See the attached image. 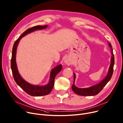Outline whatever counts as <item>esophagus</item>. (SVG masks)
Wrapping results in <instances>:
<instances>
[{"label": "esophagus", "instance_id": "1", "mask_svg": "<svg viewBox=\"0 0 123 123\" xmlns=\"http://www.w3.org/2000/svg\"><path fill=\"white\" fill-rule=\"evenodd\" d=\"M64 63L68 66H70L73 64L72 60L69 57L66 58L64 60Z\"/></svg>", "mask_w": 123, "mask_h": 123}]
</instances>
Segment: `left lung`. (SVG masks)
I'll use <instances>...</instances> for the list:
<instances>
[{
    "label": "left lung",
    "instance_id": "left-lung-1",
    "mask_svg": "<svg viewBox=\"0 0 123 123\" xmlns=\"http://www.w3.org/2000/svg\"><path fill=\"white\" fill-rule=\"evenodd\" d=\"M108 46L110 48L111 50V63L109 66L108 71L106 76L101 81L96 84L94 85L89 87L88 88H80L76 87L74 84V82L75 80V74L74 73V83L72 86V88L73 91L77 95L82 96H95L97 95L101 91L103 88L106 85V84L110 80L111 77L112 76L113 72V67L114 65V57L113 53V49H112V46L110 43H108Z\"/></svg>",
    "mask_w": 123,
    "mask_h": 123
}]
</instances>
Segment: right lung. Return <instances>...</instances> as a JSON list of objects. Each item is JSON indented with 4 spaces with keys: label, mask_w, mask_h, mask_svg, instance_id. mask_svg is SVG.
Segmentation results:
<instances>
[{
    "label": "right lung",
    "mask_w": 123,
    "mask_h": 123,
    "mask_svg": "<svg viewBox=\"0 0 123 123\" xmlns=\"http://www.w3.org/2000/svg\"><path fill=\"white\" fill-rule=\"evenodd\" d=\"M48 25L44 26L37 25L27 29L21 34L19 38L16 40L13 47L12 58H11V69H12L14 79L17 84L22 89H23L28 95L32 96L39 97L48 95L51 91L53 87L55 77L56 75L61 71L62 66L61 64H60L57 66H56L55 67H54L51 70L49 82L47 84L43 86L32 84L25 80L21 76L18 72L16 63V53L17 47L20 39L22 38L31 32L38 30H42L45 29L48 27Z\"/></svg>",
    "instance_id": "1"
}]
</instances>
